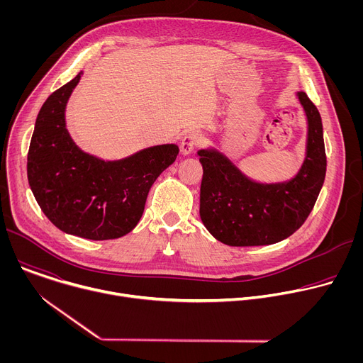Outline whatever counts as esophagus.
<instances>
[{
  "label": "esophagus",
  "mask_w": 363,
  "mask_h": 363,
  "mask_svg": "<svg viewBox=\"0 0 363 363\" xmlns=\"http://www.w3.org/2000/svg\"><path fill=\"white\" fill-rule=\"evenodd\" d=\"M202 140H203V138L198 132H191V133L185 135L181 142V152L184 155H189L196 146H199L202 143Z\"/></svg>",
  "instance_id": "obj_1"
}]
</instances>
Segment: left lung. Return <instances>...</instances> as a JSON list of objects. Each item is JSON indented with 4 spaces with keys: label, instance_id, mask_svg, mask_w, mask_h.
I'll return each mask as SVG.
<instances>
[{
    "label": "left lung",
    "instance_id": "1",
    "mask_svg": "<svg viewBox=\"0 0 363 363\" xmlns=\"http://www.w3.org/2000/svg\"><path fill=\"white\" fill-rule=\"evenodd\" d=\"M307 116V152L298 174L284 184H257L223 153L198 152L203 174L199 216L218 241L233 247L267 245L290 237L312 213L326 175L322 118L304 91L297 93Z\"/></svg>",
    "mask_w": 363,
    "mask_h": 363
}]
</instances>
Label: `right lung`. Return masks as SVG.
Instances as JSON below:
<instances>
[{
	"label": "right lung",
	"instance_id": "obj_1",
	"mask_svg": "<svg viewBox=\"0 0 363 363\" xmlns=\"http://www.w3.org/2000/svg\"><path fill=\"white\" fill-rule=\"evenodd\" d=\"M80 76L51 93L38 112L27 155L28 184L41 211L59 230L87 240H113L136 227L150 186L179 149L152 146L113 162L82 152L65 122L66 103Z\"/></svg>",
	"mask_w": 363,
	"mask_h": 363
}]
</instances>
